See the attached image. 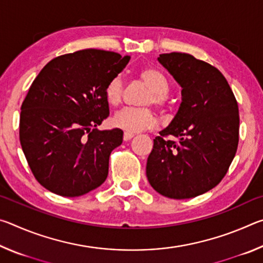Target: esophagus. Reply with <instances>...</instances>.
Listing matches in <instances>:
<instances>
[{"instance_id": "obj_1", "label": "esophagus", "mask_w": 263, "mask_h": 263, "mask_svg": "<svg viewBox=\"0 0 263 263\" xmlns=\"http://www.w3.org/2000/svg\"><path fill=\"white\" fill-rule=\"evenodd\" d=\"M133 137H135V133H131V132H124L123 139L125 140V141H128V140H131Z\"/></svg>"}]
</instances>
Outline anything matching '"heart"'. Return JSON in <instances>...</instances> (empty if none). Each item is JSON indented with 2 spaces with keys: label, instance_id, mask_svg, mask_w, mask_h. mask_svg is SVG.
Returning a JSON list of instances; mask_svg holds the SVG:
<instances>
[{
  "label": "heart",
  "instance_id": "obj_1",
  "mask_svg": "<svg viewBox=\"0 0 263 263\" xmlns=\"http://www.w3.org/2000/svg\"><path fill=\"white\" fill-rule=\"evenodd\" d=\"M140 82L148 89L142 100V105H154L159 109L168 106V94L171 82L161 70L155 67H144L138 73ZM125 94V82L122 75H116L105 87V97L111 105H119ZM157 117L151 108H125L117 111L112 117V124L126 132H140L153 127Z\"/></svg>",
  "mask_w": 263,
  "mask_h": 263
}]
</instances>
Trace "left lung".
<instances>
[{"label":"left lung","instance_id":"left-lung-1","mask_svg":"<svg viewBox=\"0 0 263 263\" xmlns=\"http://www.w3.org/2000/svg\"><path fill=\"white\" fill-rule=\"evenodd\" d=\"M158 60L182 87V103L154 139L146 174L162 196L193 198L215 188L229 171L239 142L238 103L215 66L180 52Z\"/></svg>","mask_w":263,"mask_h":263}]
</instances>
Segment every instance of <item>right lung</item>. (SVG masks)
I'll list each match as a JSON object with an SVG mask.
<instances>
[{
    "label": "right lung",
    "instance_id": "obj_1",
    "mask_svg": "<svg viewBox=\"0 0 263 263\" xmlns=\"http://www.w3.org/2000/svg\"><path fill=\"white\" fill-rule=\"evenodd\" d=\"M128 61L127 55L89 48L54 58L34 79L22 103L20 140L44 188L78 197L105 181L123 131L96 126L109 116L106 84Z\"/></svg>",
    "mask_w": 263,
    "mask_h": 263
}]
</instances>
